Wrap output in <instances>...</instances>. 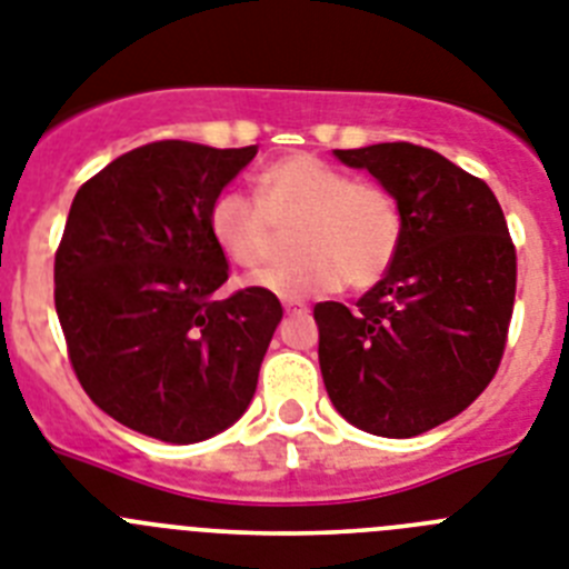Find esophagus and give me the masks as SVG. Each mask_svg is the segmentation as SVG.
I'll return each mask as SVG.
<instances>
[{
	"label": "esophagus",
	"instance_id": "obj_1",
	"mask_svg": "<svg viewBox=\"0 0 569 569\" xmlns=\"http://www.w3.org/2000/svg\"><path fill=\"white\" fill-rule=\"evenodd\" d=\"M284 313H288V317H296V313H308V305L288 299V302H284Z\"/></svg>",
	"mask_w": 569,
	"mask_h": 569
}]
</instances>
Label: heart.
Wrapping results in <instances>:
<instances>
[{
	"instance_id": "1",
	"label": "heart",
	"mask_w": 569,
	"mask_h": 569,
	"mask_svg": "<svg viewBox=\"0 0 569 569\" xmlns=\"http://www.w3.org/2000/svg\"><path fill=\"white\" fill-rule=\"evenodd\" d=\"M290 227L284 264L252 284L281 299L331 293L342 281L373 288L391 270L402 241V210L386 187L353 181L342 169L288 154L256 174V201L238 189L218 192L207 212L216 247L232 264L259 270L276 250V230Z\"/></svg>"
}]
</instances>
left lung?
<instances>
[{
    "label": "left lung",
    "mask_w": 569,
    "mask_h": 569,
    "mask_svg": "<svg viewBox=\"0 0 569 569\" xmlns=\"http://www.w3.org/2000/svg\"><path fill=\"white\" fill-rule=\"evenodd\" d=\"M397 198L395 264L345 308L319 302V368L333 409L380 437H415L469 409L492 382L516 305V244L487 183L435 149H333Z\"/></svg>",
    "instance_id": "8db88e82"
}]
</instances>
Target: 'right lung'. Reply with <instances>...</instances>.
I'll return each instance as SVG.
<instances>
[{"instance_id": "1", "label": "right lung", "mask_w": 569, "mask_h": 569, "mask_svg": "<svg viewBox=\"0 0 569 569\" xmlns=\"http://www.w3.org/2000/svg\"><path fill=\"white\" fill-rule=\"evenodd\" d=\"M158 140L77 189L53 259V305L82 391L118 423L198 443L244 415L281 305L230 276L207 227L212 198L256 158Z\"/></svg>"}]
</instances>
